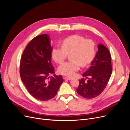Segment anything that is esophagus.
Wrapping results in <instances>:
<instances>
[{"label":"esophagus","instance_id":"obj_1","mask_svg":"<svg viewBox=\"0 0 130 130\" xmlns=\"http://www.w3.org/2000/svg\"><path fill=\"white\" fill-rule=\"evenodd\" d=\"M72 79V77H65V79H67V80H71Z\"/></svg>","mask_w":130,"mask_h":130}]
</instances>
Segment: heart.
<instances>
[{"instance_id":"b5f03b06","label":"heart","mask_w":130,"mask_h":130,"mask_svg":"<svg viewBox=\"0 0 130 130\" xmlns=\"http://www.w3.org/2000/svg\"><path fill=\"white\" fill-rule=\"evenodd\" d=\"M70 61L61 64L58 72L63 75L73 76L79 69L82 65L85 66L92 60L95 53V43L92 40L85 39L83 37L75 35L64 39L61 47L54 46L51 51L53 59L57 63H63L68 54Z\"/></svg>"}]
</instances>
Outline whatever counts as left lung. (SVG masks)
Here are the masks:
<instances>
[{"label": "left lung", "instance_id": "left-lung-1", "mask_svg": "<svg viewBox=\"0 0 130 130\" xmlns=\"http://www.w3.org/2000/svg\"><path fill=\"white\" fill-rule=\"evenodd\" d=\"M98 51L91 63L90 69L83 74L86 78L79 80L77 93L86 99L96 98L104 91L112 74L111 56L110 52L103 44L98 46Z\"/></svg>", "mask_w": 130, "mask_h": 130}]
</instances>
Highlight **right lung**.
Returning <instances> with one entry per match:
<instances>
[{
  "mask_svg": "<svg viewBox=\"0 0 130 130\" xmlns=\"http://www.w3.org/2000/svg\"><path fill=\"white\" fill-rule=\"evenodd\" d=\"M51 46L47 34L34 38L27 44L20 63V75L27 91L34 98L45 101L55 96L63 82L55 73L51 63Z\"/></svg>",
  "mask_w": 130,
  "mask_h": 130,
  "instance_id": "right-lung-1",
  "label": "right lung"
}]
</instances>
